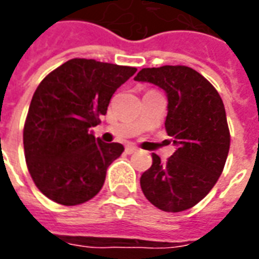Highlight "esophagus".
<instances>
[{"mask_svg": "<svg viewBox=\"0 0 259 259\" xmlns=\"http://www.w3.org/2000/svg\"><path fill=\"white\" fill-rule=\"evenodd\" d=\"M138 148L134 147V145H129V147H126V153H129V155H132V153H134V152L137 151Z\"/></svg>", "mask_w": 259, "mask_h": 259, "instance_id": "1", "label": "esophagus"}]
</instances>
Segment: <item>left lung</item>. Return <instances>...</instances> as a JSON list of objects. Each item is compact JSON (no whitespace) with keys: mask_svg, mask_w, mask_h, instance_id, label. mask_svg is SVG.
<instances>
[{"mask_svg":"<svg viewBox=\"0 0 259 259\" xmlns=\"http://www.w3.org/2000/svg\"><path fill=\"white\" fill-rule=\"evenodd\" d=\"M134 80L165 91V130L178 145L165 163L152 153L151 168L141 175L140 185L156 208L183 212L212 190L224 169L231 143L224 103L202 74L183 65L144 68Z\"/></svg>","mask_w":259,"mask_h":259,"instance_id":"8db88e82","label":"left lung"}]
</instances>
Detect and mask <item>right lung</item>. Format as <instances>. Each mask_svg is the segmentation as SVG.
Returning a JSON list of instances; mask_svg holds the SVG:
<instances>
[{"label": "right lung", "mask_w": 259, "mask_h": 259, "mask_svg": "<svg viewBox=\"0 0 259 259\" xmlns=\"http://www.w3.org/2000/svg\"><path fill=\"white\" fill-rule=\"evenodd\" d=\"M137 69L69 59L37 85L23 130L29 175L47 198L65 206L84 204L103 187L108 165L123 145L90 132L106 115L116 88Z\"/></svg>", "instance_id": "right-lung-1"}]
</instances>
